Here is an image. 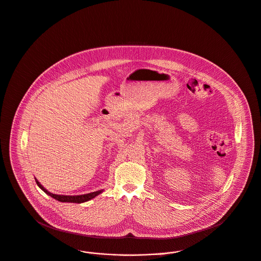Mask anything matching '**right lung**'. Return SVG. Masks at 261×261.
Masks as SVG:
<instances>
[{"mask_svg":"<svg viewBox=\"0 0 261 261\" xmlns=\"http://www.w3.org/2000/svg\"><path fill=\"white\" fill-rule=\"evenodd\" d=\"M36 181V184L37 186L43 191L45 192L47 195L51 196L53 198L61 201V202H72V203H82V202H85V201H88L92 198H94L96 195L100 194L102 192V190H99V191H96V192H91V193H88V194H84V195H76V196H71V195H58V194H53L50 192H48L46 189H44L41 184L37 181Z\"/></svg>","mask_w":261,"mask_h":261,"instance_id":"obj_1","label":"right lung"}]
</instances>
